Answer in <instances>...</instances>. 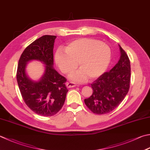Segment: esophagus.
Masks as SVG:
<instances>
[{
	"mask_svg": "<svg viewBox=\"0 0 150 150\" xmlns=\"http://www.w3.org/2000/svg\"><path fill=\"white\" fill-rule=\"evenodd\" d=\"M76 86H77V85L73 83H66V87L68 88H73Z\"/></svg>",
	"mask_w": 150,
	"mask_h": 150,
	"instance_id": "1",
	"label": "esophagus"
}]
</instances>
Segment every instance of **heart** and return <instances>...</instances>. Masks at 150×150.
Wrapping results in <instances>:
<instances>
[{
    "label": "heart",
    "instance_id": "heart-1",
    "mask_svg": "<svg viewBox=\"0 0 150 150\" xmlns=\"http://www.w3.org/2000/svg\"><path fill=\"white\" fill-rule=\"evenodd\" d=\"M55 62L60 71L67 74L77 67L80 69L69 75V79L77 83H83L88 79L94 80L108 68L111 60L109 46L93 38H83L72 41L66 47V51L58 49L55 52Z\"/></svg>",
    "mask_w": 150,
    "mask_h": 150
}]
</instances>
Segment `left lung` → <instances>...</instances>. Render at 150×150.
Here are the masks:
<instances>
[{"label": "left lung", "mask_w": 150, "mask_h": 150, "mask_svg": "<svg viewBox=\"0 0 150 150\" xmlns=\"http://www.w3.org/2000/svg\"><path fill=\"white\" fill-rule=\"evenodd\" d=\"M120 57L109 72L101 75L92 84L93 93L84 103L92 112L104 114L112 111L124 100L129 89L131 65L127 54L118 45Z\"/></svg>", "instance_id": "8db88e82"}]
</instances>
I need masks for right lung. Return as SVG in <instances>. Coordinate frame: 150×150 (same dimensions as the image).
<instances>
[{"instance_id": "1", "label": "right lung", "mask_w": 150, "mask_h": 150, "mask_svg": "<svg viewBox=\"0 0 150 150\" xmlns=\"http://www.w3.org/2000/svg\"><path fill=\"white\" fill-rule=\"evenodd\" d=\"M57 36L45 35L26 47L21 56L17 71V81L26 105L39 115L52 116L64 105L68 90L66 79L53 67V49ZM38 61L44 64V73L39 80L28 77V62Z\"/></svg>"}]
</instances>
